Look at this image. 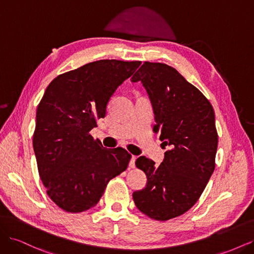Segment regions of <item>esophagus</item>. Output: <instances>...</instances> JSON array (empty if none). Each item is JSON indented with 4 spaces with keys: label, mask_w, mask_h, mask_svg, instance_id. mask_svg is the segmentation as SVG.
Returning a JSON list of instances; mask_svg holds the SVG:
<instances>
[{
    "label": "esophagus",
    "mask_w": 254,
    "mask_h": 254,
    "mask_svg": "<svg viewBox=\"0 0 254 254\" xmlns=\"http://www.w3.org/2000/svg\"><path fill=\"white\" fill-rule=\"evenodd\" d=\"M135 157L134 156H132L131 157V159H130V162H129V167L130 168H134L135 167Z\"/></svg>",
    "instance_id": "obj_1"
}]
</instances>
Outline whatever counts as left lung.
<instances>
[{
  "instance_id": "left-lung-1",
  "label": "left lung",
  "mask_w": 254,
  "mask_h": 254,
  "mask_svg": "<svg viewBox=\"0 0 254 254\" xmlns=\"http://www.w3.org/2000/svg\"><path fill=\"white\" fill-rule=\"evenodd\" d=\"M131 81H141L147 91L157 123L153 131L171 147L159 166L144 156L136 159L147 183L133 191L134 203L152 219L178 217L197 202L214 172L218 135L213 107L165 64L145 61Z\"/></svg>"
}]
</instances>
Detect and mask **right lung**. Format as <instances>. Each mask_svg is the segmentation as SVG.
<instances>
[{
  "instance_id": "right-lung-1",
  "label": "right lung",
  "mask_w": 254,
  "mask_h": 254,
  "mask_svg": "<svg viewBox=\"0 0 254 254\" xmlns=\"http://www.w3.org/2000/svg\"><path fill=\"white\" fill-rule=\"evenodd\" d=\"M141 61L98 60L53 79L38 105L33 145L47 193L60 209L87 211L108 182L124 172L131 155L107 149L90 134L105 118L115 90Z\"/></svg>"
}]
</instances>
